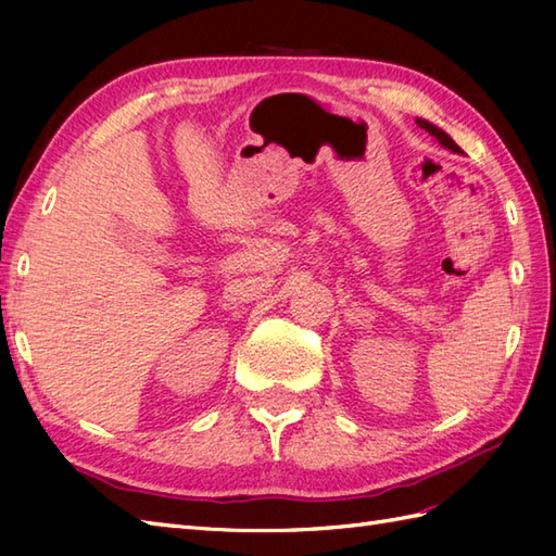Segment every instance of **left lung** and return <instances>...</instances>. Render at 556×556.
<instances>
[{
  "mask_svg": "<svg viewBox=\"0 0 556 556\" xmlns=\"http://www.w3.org/2000/svg\"><path fill=\"white\" fill-rule=\"evenodd\" d=\"M416 124L420 126V128H425V131H428L434 140H437V143H440L442 148H446V150H452V152H460V148L454 143V138L452 136H448L446 131H442V128L440 126H434V124H430L428 119H416Z\"/></svg>",
  "mask_w": 556,
  "mask_h": 556,
  "instance_id": "1",
  "label": "left lung"
}]
</instances>
